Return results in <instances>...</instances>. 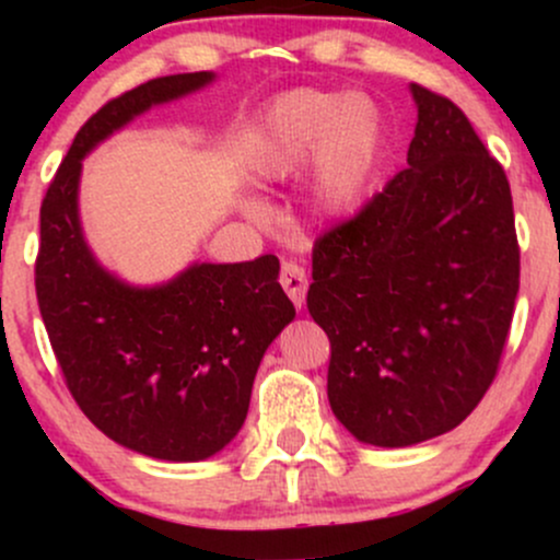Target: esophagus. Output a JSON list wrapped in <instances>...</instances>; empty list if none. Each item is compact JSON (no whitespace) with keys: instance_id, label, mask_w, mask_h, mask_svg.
<instances>
[{"instance_id":"34e87169","label":"esophagus","mask_w":560,"mask_h":560,"mask_svg":"<svg viewBox=\"0 0 560 560\" xmlns=\"http://www.w3.org/2000/svg\"><path fill=\"white\" fill-rule=\"evenodd\" d=\"M279 281H281V287H284V292L289 294V300H292L294 305H298V307L305 305V292H307V273H305V268L300 266V262H294V260H287L284 266H281Z\"/></svg>"}]
</instances>
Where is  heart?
<instances>
[{
	"label": "heart",
	"mask_w": 560,
	"mask_h": 560,
	"mask_svg": "<svg viewBox=\"0 0 560 560\" xmlns=\"http://www.w3.org/2000/svg\"><path fill=\"white\" fill-rule=\"evenodd\" d=\"M384 150V120L365 94L292 89L262 113L247 152L253 182L289 178L313 155L307 191L324 213H347L374 182Z\"/></svg>",
	"instance_id": "b5f03b06"
}]
</instances>
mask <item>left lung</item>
<instances>
[{
    "instance_id": "1",
    "label": "left lung",
    "mask_w": 560,
    "mask_h": 560,
    "mask_svg": "<svg viewBox=\"0 0 560 560\" xmlns=\"http://www.w3.org/2000/svg\"><path fill=\"white\" fill-rule=\"evenodd\" d=\"M408 168L313 244L307 311L331 345L329 402L365 445L458 427L494 382L518 294L513 199L455 102L413 83Z\"/></svg>"
}]
</instances>
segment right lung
<instances>
[{
    "mask_svg": "<svg viewBox=\"0 0 560 560\" xmlns=\"http://www.w3.org/2000/svg\"><path fill=\"white\" fill-rule=\"evenodd\" d=\"M210 81L208 70L163 75L102 105L42 202L36 300L62 378L100 432L158 460H205L234 440L262 352L294 305L276 255L197 262L152 289L115 279L81 234V160L133 115Z\"/></svg>",
    "mask_w": 560,
    "mask_h": 560,
    "instance_id": "add662e5",
    "label": "right lung"
}]
</instances>
